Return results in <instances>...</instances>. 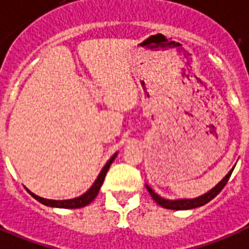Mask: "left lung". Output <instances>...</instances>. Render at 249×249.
<instances>
[{"instance_id":"8db88e82","label":"left lung","mask_w":249,"mask_h":249,"mask_svg":"<svg viewBox=\"0 0 249 249\" xmlns=\"http://www.w3.org/2000/svg\"><path fill=\"white\" fill-rule=\"evenodd\" d=\"M235 167V166H234ZM234 167L231 168L229 172L225 175V177L223 179H221L220 182L218 183V185H215L214 187H213L210 191H208L206 194H204V195L199 196V197H195V199H178V200H168V199H164V197H162V196H160L158 194H156V192L153 191V190L150 189V186L145 185V187H147L148 192L150 194V196H152V199L154 200V201L158 204V205H160L162 208H166V209H171V210H189V209H195V208H199V206H202L205 205V204H208L209 201H212L213 199H214L215 196L218 195L219 192L223 190V187H224L225 185H227L228 179H229V177H231V172H233V170H234Z\"/></svg>"}]
</instances>
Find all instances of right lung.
I'll return each mask as SVG.
<instances>
[{
	"mask_svg": "<svg viewBox=\"0 0 249 249\" xmlns=\"http://www.w3.org/2000/svg\"><path fill=\"white\" fill-rule=\"evenodd\" d=\"M118 156V152L114 154V156L107 160V163L104 166V168L101 170L100 175L97 176V178L95 179V182L93 185L89 187L87 191L83 194V195L78 196V197H74V199H68V200H49V199H44V197H40V196L35 195L30 190H28L29 194H30L34 199H36L37 201L44 204V205L50 206V208H60V209H78V208H83V206L89 205L91 202L95 200V197L99 194L100 189H101L102 183H104V179H105L106 173H107L108 168L111 166V163L114 162V160Z\"/></svg>",
	"mask_w": 249,
	"mask_h": 249,
	"instance_id": "right-lung-1",
	"label": "right lung"
}]
</instances>
